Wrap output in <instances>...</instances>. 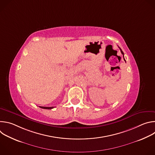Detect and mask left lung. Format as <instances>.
<instances>
[{"instance_id": "1", "label": "left lung", "mask_w": 155, "mask_h": 155, "mask_svg": "<svg viewBox=\"0 0 155 155\" xmlns=\"http://www.w3.org/2000/svg\"><path fill=\"white\" fill-rule=\"evenodd\" d=\"M119 48H120V47H119ZM120 51H121V53H122V54H123V58H124V53H123V51H122V50H121V48H120ZM124 61H125V59H124Z\"/></svg>"}]
</instances>
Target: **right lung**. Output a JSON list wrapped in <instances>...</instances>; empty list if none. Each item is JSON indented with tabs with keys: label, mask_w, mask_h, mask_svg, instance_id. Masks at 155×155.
<instances>
[{
	"label": "right lung",
	"mask_w": 155,
	"mask_h": 155,
	"mask_svg": "<svg viewBox=\"0 0 155 155\" xmlns=\"http://www.w3.org/2000/svg\"><path fill=\"white\" fill-rule=\"evenodd\" d=\"M40 107L43 109H52L54 108L53 107Z\"/></svg>",
	"instance_id": "add662e5"
}]
</instances>
